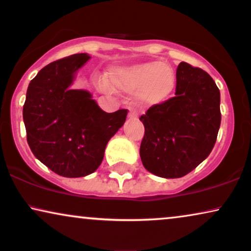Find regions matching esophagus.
I'll return each instance as SVG.
<instances>
[{"label":"esophagus","mask_w":251,"mask_h":251,"mask_svg":"<svg viewBox=\"0 0 251 251\" xmlns=\"http://www.w3.org/2000/svg\"><path fill=\"white\" fill-rule=\"evenodd\" d=\"M128 116H129L130 119H136L137 116H138V114H137L136 111H132V109H131V111L129 112V115Z\"/></svg>","instance_id":"obj_1"}]
</instances>
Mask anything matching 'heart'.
<instances>
[{
    "mask_svg": "<svg viewBox=\"0 0 251 251\" xmlns=\"http://www.w3.org/2000/svg\"><path fill=\"white\" fill-rule=\"evenodd\" d=\"M102 89H108L105 80H98ZM176 84L173 67L168 64L150 61L129 67L114 68L109 73V85L115 90L137 91L142 105H157L166 100Z\"/></svg>",
    "mask_w": 251,
    "mask_h": 251,
    "instance_id": "heart-1",
    "label": "heart"
}]
</instances>
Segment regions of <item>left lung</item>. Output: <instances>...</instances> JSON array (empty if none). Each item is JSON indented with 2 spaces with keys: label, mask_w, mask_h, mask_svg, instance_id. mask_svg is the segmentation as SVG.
<instances>
[{
  "label": "left lung",
  "mask_w": 251,
  "mask_h": 251,
  "mask_svg": "<svg viewBox=\"0 0 251 251\" xmlns=\"http://www.w3.org/2000/svg\"><path fill=\"white\" fill-rule=\"evenodd\" d=\"M176 80V96L139 119L145 126L140 159L162 178L183 177L207 159L222 120L219 89L207 72L181 61Z\"/></svg>",
  "instance_id": "1"
}]
</instances>
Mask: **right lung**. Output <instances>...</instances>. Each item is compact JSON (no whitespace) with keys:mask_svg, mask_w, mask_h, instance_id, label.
Segmentation results:
<instances>
[{"mask_svg":"<svg viewBox=\"0 0 251 251\" xmlns=\"http://www.w3.org/2000/svg\"><path fill=\"white\" fill-rule=\"evenodd\" d=\"M87 53L50 63L30 81L23 108L27 143L41 162L63 177L88 176L100 166L108 140L128 109L106 113L87 90L71 89Z\"/></svg>","mask_w":251,"mask_h":251,"instance_id":"add662e5","label":"right lung"}]
</instances>
